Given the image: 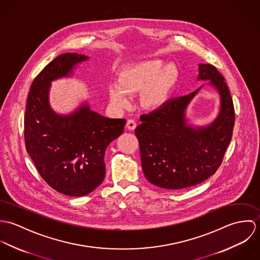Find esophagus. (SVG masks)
Returning <instances> with one entry per match:
<instances>
[{"label":"esophagus","mask_w":260,"mask_h":260,"mask_svg":"<svg viewBox=\"0 0 260 260\" xmlns=\"http://www.w3.org/2000/svg\"><path fill=\"white\" fill-rule=\"evenodd\" d=\"M126 126H127V128H128L129 130H134V129L136 128V126H137V123L135 122V120L129 119V120H127Z\"/></svg>","instance_id":"34e87169"}]
</instances>
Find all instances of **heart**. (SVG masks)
<instances>
[{
  "instance_id": "1",
  "label": "heart",
  "mask_w": 260,
  "mask_h": 260,
  "mask_svg": "<svg viewBox=\"0 0 260 260\" xmlns=\"http://www.w3.org/2000/svg\"><path fill=\"white\" fill-rule=\"evenodd\" d=\"M178 70L173 64L165 66L161 60H151L124 68L119 74V85L109 87L112 102L119 108L130 106L129 95L142 93L141 103L148 109H158L167 101L177 80Z\"/></svg>"
}]
</instances>
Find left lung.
I'll return each mask as SVG.
<instances>
[{
    "mask_svg": "<svg viewBox=\"0 0 260 260\" xmlns=\"http://www.w3.org/2000/svg\"><path fill=\"white\" fill-rule=\"evenodd\" d=\"M198 80H210L220 95V112L210 125L194 128L186 122V108L202 86L140 117L142 124L135 134L144 175L154 185L170 190L197 185L213 175L222 163L234 127L233 101L214 66L200 64Z\"/></svg>",
    "mask_w": 260,
    "mask_h": 260,
    "instance_id": "obj_1",
    "label": "left lung"
}]
</instances>
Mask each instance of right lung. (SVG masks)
Segmentation results:
<instances>
[{
	"instance_id": "add662e5",
	"label": "right lung",
	"mask_w": 260,
	"mask_h": 260,
	"mask_svg": "<svg viewBox=\"0 0 260 260\" xmlns=\"http://www.w3.org/2000/svg\"><path fill=\"white\" fill-rule=\"evenodd\" d=\"M87 59L65 53L50 62L31 85L24 119L26 149L41 177L56 191L75 197L102 183L105 151L126 123L91 111L87 104L66 116L51 109V81L71 75L75 65Z\"/></svg>"
}]
</instances>
